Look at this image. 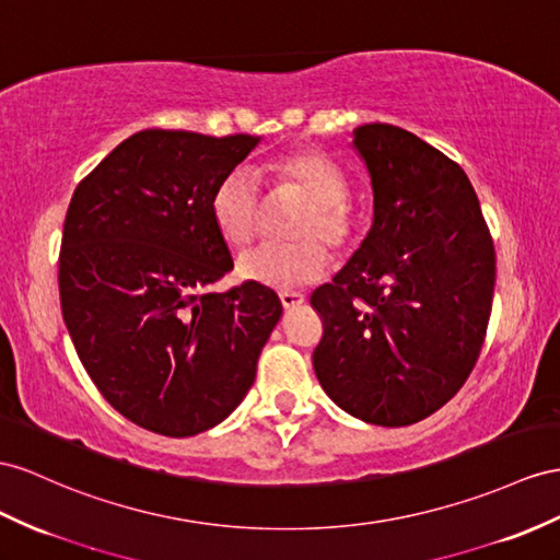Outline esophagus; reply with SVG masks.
Returning <instances> with one entry per match:
<instances>
[{
    "label": "esophagus",
    "mask_w": 560,
    "mask_h": 560,
    "mask_svg": "<svg viewBox=\"0 0 560 560\" xmlns=\"http://www.w3.org/2000/svg\"><path fill=\"white\" fill-rule=\"evenodd\" d=\"M279 300L283 310H295L305 303V295L303 293H295V291H281L279 293Z\"/></svg>",
    "instance_id": "esophagus-1"
}]
</instances>
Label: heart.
I'll use <instances>...</instances> for the list:
<instances>
[{"mask_svg": "<svg viewBox=\"0 0 560 560\" xmlns=\"http://www.w3.org/2000/svg\"><path fill=\"white\" fill-rule=\"evenodd\" d=\"M269 182L277 198H298L305 203L289 229L295 241L243 255L238 275L275 289L319 279L328 269L326 248L342 257L360 238L362 214L348 196L346 170L319 151L295 149L269 165ZM210 212L229 246L248 248L265 220V198L253 172L246 167L229 170L214 186Z\"/></svg>", "mask_w": 560, "mask_h": 560, "instance_id": "obj_1", "label": "heart"}]
</instances>
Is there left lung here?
Listing matches in <instances>:
<instances>
[{"label": "left lung", "instance_id": "1", "mask_svg": "<svg viewBox=\"0 0 560 560\" xmlns=\"http://www.w3.org/2000/svg\"><path fill=\"white\" fill-rule=\"evenodd\" d=\"M374 184V226L310 298L324 324L312 364L352 417L411 425L462 390L482 350L494 243L462 165L388 122L354 130Z\"/></svg>", "mask_w": 560, "mask_h": 560}]
</instances>
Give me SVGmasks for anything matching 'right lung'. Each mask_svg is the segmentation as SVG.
Here are the masks:
<instances>
[{
    "mask_svg": "<svg viewBox=\"0 0 560 560\" xmlns=\"http://www.w3.org/2000/svg\"><path fill=\"white\" fill-rule=\"evenodd\" d=\"M250 135L141 130L70 198L59 293L82 366L125 419L189 438L232 413L281 317L279 295L243 281L212 222L214 186L250 153Z\"/></svg>",
    "mask_w": 560,
    "mask_h": 560,
    "instance_id": "right-lung-1",
    "label": "right lung"
}]
</instances>
